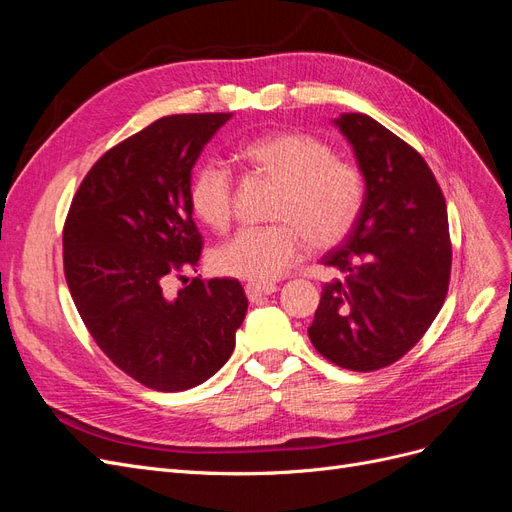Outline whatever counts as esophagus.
<instances>
[{"mask_svg":"<svg viewBox=\"0 0 512 512\" xmlns=\"http://www.w3.org/2000/svg\"><path fill=\"white\" fill-rule=\"evenodd\" d=\"M246 291V298H249L253 304H259L261 300H266L268 295L276 293V285H255V283H249L244 287Z\"/></svg>","mask_w":512,"mask_h":512,"instance_id":"1","label":"esophagus"}]
</instances>
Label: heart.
Masks as SVG:
<instances>
[{
    "label": "heart",
    "instance_id": "heart-1",
    "mask_svg": "<svg viewBox=\"0 0 512 512\" xmlns=\"http://www.w3.org/2000/svg\"><path fill=\"white\" fill-rule=\"evenodd\" d=\"M240 159L278 185L268 227L242 229L214 253V270L251 283H272L302 255L329 251L355 227L364 206V180L355 166L334 159L325 142L300 131H276L246 142ZM232 174L214 161L195 170L189 204L214 232L232 223Z\"/></svg>",
    "mask_w": 512,
    "mask_h": 512
}]
</instances>
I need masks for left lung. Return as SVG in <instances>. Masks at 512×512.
Segmentation results:
<instances>
[{
  "label": "left lung",
  "mask_w": 512,
  "mask_h": 512,
  "mask_svg": "<svg viewBox=\"0 0 512 512\" xmlns=\"http://www.w3.org/2000/svg\"><path fill=\"white\" fill-rule=\"evenodd\" d=\"M364 176L351 234L321 257L340 278L323 285L308 338L332 364L372 372L415 346L449 289L447 204L423 157L368 114L334 119Z\"/></svg>",
  "instance_id": "obj_1"
}]
</instances>
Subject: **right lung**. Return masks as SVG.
I'll return each mask as SVG.
<instances>
[{
  "label": "right lung",
  "instance_id": "right-lung-1",
  "mask_svg": "<svg viewBox=\"0 0 512 512\" xmlns=\"http://www.w3.org/2000/svg\"><path fill=\"white\" fill-rule=\"evenodd\" d=\"M229 119L174 114L110 148L65 221L63 268L82 321L114 366L157 391L219 372L249 308L236 278H193L174 298L163 291L170 274L200 259L191 170Z\"/></svg>",
  "mask_w": 512,
  "mask_h": 512
}]
</instances>
